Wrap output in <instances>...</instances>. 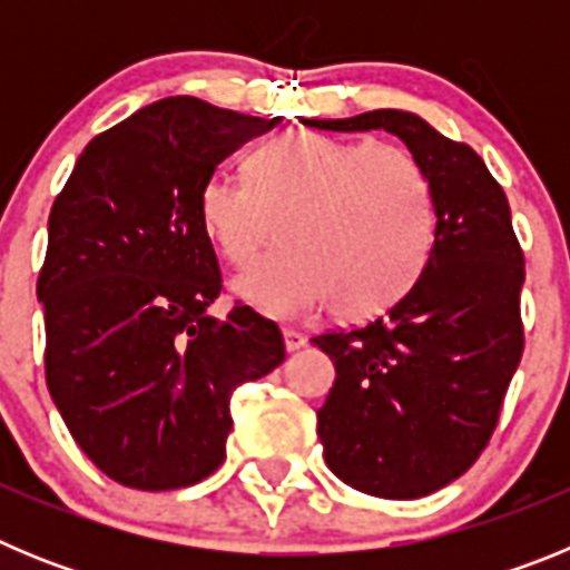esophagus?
Instances as JSON below:
<instances>
[{"label":"esophagus","mask_w":570,"mask_h":570,"mask_svg":"<svg viewBox=\"0 0 570 570\" xmlns=\"http://www.w3.org/2000/svg\"><path fill=\"white\" fill-rule=\"evenodd\" d=\"M282 336H285V347H288V351H299V347H305V336L299 334V331H294V328H285L282 331Z\"/></svg>","instance_id":"34e87169"}]
</instances>
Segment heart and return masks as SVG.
I'll return each instance as SVG.
<instances>
[{"label":"heart","mask_w":570,"mask_h":570,"mask_svg":"<svg viewBox=\"0 0 570 570\" xmlns=\"http://www.w3.org/2000/svg\"><path fill=\"white\" fill-rule=\"evenodd\" d=\"M248 183L210 176L199 216L230 265L276 236L285 248L236 279L271 316L328 305L360 322L394 308L425 271L436 236L434 185L414 154L367 139L291 130L250 150Z\"/></svg>","instance_id":"1"}]
</instances>
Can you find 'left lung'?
<instances>
[{"label": "left lung", "instance_id": "8db88e82", "mask_svg": "<svg viewBox=\"0 0 570 570\" xmlns=\"http://www.w3.org/2000/svg\"><path fill=\"white\" fill-rule=\"evenodd\" d=\"M302 122L400 136L434 185V250L411 294L362 328L311 340L336 367L316 411L331 471L382 500L428 497L485 451L522 360L525 259L505 190L476 150L407 110Z\"/></svg>", "mask_w": 570, "mask_h": 570}]
</instances>
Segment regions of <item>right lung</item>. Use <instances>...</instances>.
<instances>
[{"instance_id": "add662e5", "label": "right lung", "mask_w": 570, "mask_h": 570, "mask_svg": "<svg viewBox=\"0 0 570 570\" xmlns=\"http://www.w3.org/2000/svg\"><path fill=\"white\" fill-rule=\"evenodd\" d=\"M279 122L159 99L94 136L50 208L45 380L70 436L119 485L210 476L230 394L285 360L276 322L248 305L208 314L223 274L199 216L216 165Z\"/></svg>"}]
</instances>
